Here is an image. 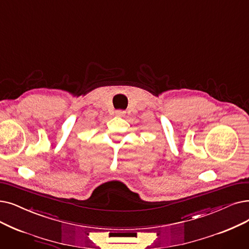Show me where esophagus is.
<instances>
[{
  "label": "esophagus",
  "instance_id": "obj_1",
  "mask_svg": "<svg viewBox=\"0 0 249 249\" xmlns=\"http://www.w3.org/2000/svg\"><path fill=\"white\" fill-rule=\"evenodd\" d=\"M125 115V112L122 111V110H118L116 111V116H119V117H123Z\"/></svg>",
  "mask_w": 249,
  "mask_h": 249
}]
</instances>
